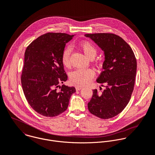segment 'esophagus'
<instances>
[{"label": "esophagus", "instance_id": "1", "mask_svg": "<svg viewBox=\"0 0 155 155\" xmlns=\"http://www.w3.org/2000/svg\"><path fill=\"white\" fill-rule=\"evenodd\" d=\"M82 88H83L82 87H79V86H76V90H77V91H78V90H81Z\"/></svg>", "mask_w": 155, "mask_h": 155}]
</instances>
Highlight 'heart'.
<instances>
[{
    "instance_id": "obj_1",
    "label": "heart",
    "mask_w": 155,
    "mask_h": 155,
    "mask_svg": "<svg viewBox=\"0 0 155 155\" xmlns=\"http://www.w3.org/2000/svg\"><path fill=\"white\" fill-rule=\"evenodd\" d=\"M79 48L90 59H93L97 54V49L95 46L90 41H84L79 44ZM71 51L70 48H67L62 55V62L65 67H69L70 62ZM94 76V72L90 68L78 69L73 71L70 77V82L76 86H85L90 83Z\"/></svg>"
}]
</instances>
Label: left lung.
Masks as SVG:
<instances>
[{"label": "left lung", "mask_w": 155, "mask_h": 155, "mask_svg": "<svg viewBox=\"0 0 155 155\" xmlns=\"http://www.w3.org/2000/svg\"><path fill=\"white\" fill-rule=\"evenodd\" d=\"M104 54L103 71L97 82L106 84L102 93L95 89L88 103L89 111L102 118H112L122 112L129 103L134 90L137 59L130 46L120 37L108 33L85 34ZM102 86H103L102 85Z\"/></svg>", "instance_id": "obj_1"}]
</instances>
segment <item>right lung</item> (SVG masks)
Masks as SVG:
<instances>
[{
	"mask_svg": "<svg viewBox=\"0 0 155 155\" xmlns=\"http://www.w3.org/2000/svg\"><path fill=\"white\" fill-rule=\"evenodd\" d=\"M74 35L47 33L33 41L25 53L21 82L30 106L45 117H55L68 107L74 87L63 84L67 80L62 55L66 43Z\"/></svg>",
	"mask_w": 155,
	"mask_h": 155,
	"instance_id": "1",
	"label": "right lung"
}]
</instances>
